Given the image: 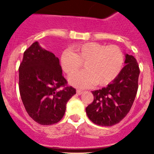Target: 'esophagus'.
I'll return each mask as SVG.
<instances>
[{
    "label": "esophagus",
    "instance_id": "1",
    "mask_svg": "<svg viewBox=\"0 0 154 154\" xmlns=\"http://www.w3.org/2000/svg\"><path fill=\"white\" fill-rule=\"evenodd\" d=\"M83 93V91L80 90H77V95H81Z\"/></svg>",
    "mask_w": 154,
    "mask_h": 154
}]
</instances>
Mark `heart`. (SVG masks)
I'll use <instances>...</instances> for the list:
<instances>
[{
    "label": "heart",
    "instance_id": "obj_1",
    "mask_svg": "<svg viewBox=\"0 0 154 154\" xmlns=\"http://www.w3.org/2000/svg\"><path fill=\"white\" fill-rule=\"evenodd\" d=\"M84 70L69 77L71 85L85 89L93 84L106 86L115 80L124 63V54L118 45H105L97 42H87L66 50L61 56L62 70L70 75L80 67Z\"/></svg>",
    "mask_w": 154,
    "mask_h": 154
}]
</instances>
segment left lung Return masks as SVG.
Wrapping results in <instances>:
<instances>
[{"mask_svg": "<svg viewBox=\"0 0 154 154\" xmlns=\"http://www.w3.org/2000/svg\"><path fill=\"white\" fill-rule=\"evenodd\" d=\"M125 64L113 81L101 90L92 92L94 100L86 108V112L94 124L114 125L130 111L138 88L140 70L132 55L125 54Z\"/></svg>", "mask_w": 154, "mask_h": 154, "instance_id": "left-lung-1", "label": "left lung"}]
</instances>
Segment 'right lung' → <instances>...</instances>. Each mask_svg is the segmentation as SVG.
<instances>
[{"label": "right lung", "instance_id": "obj_1", "mask_svg": "<svg viewBox=\"0 0 154 154\" xmlns=\"http://www.w3.org/2000/svg\"><path fill=\"white\" fill-rule=\"evenodd\" d=\"M19 88L29 116L42 125L58 122L76 90L67 87L59 59L35 42L19 67Z\"/></svg>", "mask_w": 154, "mask_h": 154}]
</instances>
